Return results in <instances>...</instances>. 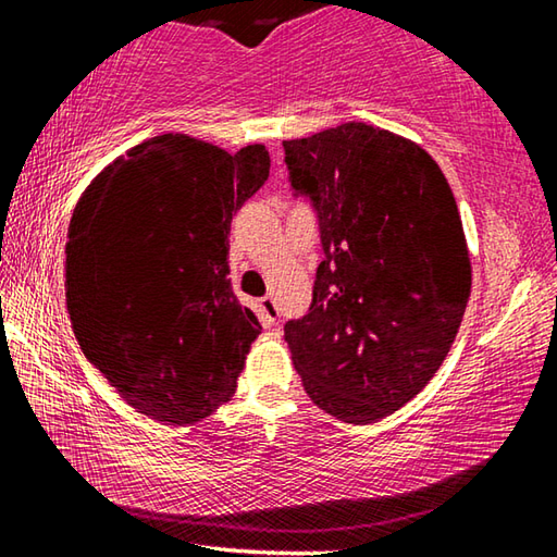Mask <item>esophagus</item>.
Returning <instances> with one entry per match:
<instances>
[{
	"mask_svg": "<svg viewBox=\"0 0 557 557\" xmlns=\"http://www.w3.org/2000/svg\"><path fill=\"white\" fill-rule=\"evenodd\" d=\"M260 314H262V319H265L268 324H277V317H280L277 301L272 299V297H262L260 299Z\"/></svg>",
	"mask_w": 557,
	"mask_h": 557,
	"instance_id": "34e87169",
	"label": "esophagus"
}]
</instances>
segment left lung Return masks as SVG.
<instances>
[{"instance_id":"left-lung-1","label":"left lung","mask_w":557,"mask_h":557,"mask_svg":"<svg viewBox=\"0 0 557 557\" xmlns=\"http://www.w3.org/2000/svg\"><path fill=\"white\" fill-rule=\"evenodd\" d=\"M282 147L324 250L285 342L312 403L369 425L425 388L455 344L471 292L457 201L435 159L388 129L346 122Z\"/></svg>"}]
</instances>
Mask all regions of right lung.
<instances>
[{"label":"right lung","instance_id":"1","mask_svg":"<svg viewBox=\"0 0 557 557\" xmlns=\"http://www.w3.org/2000/svg\"><path fill=\"white\" fill-rule=\"evenodd\" d=\"M262 145L186 135L96 176L65 243V307L88 361L137 412L191 425L228 403L262 326L228 280L233 213L268 182Z\"/></svg>","mask_w":557,"mask_h":557}]
</instances>
